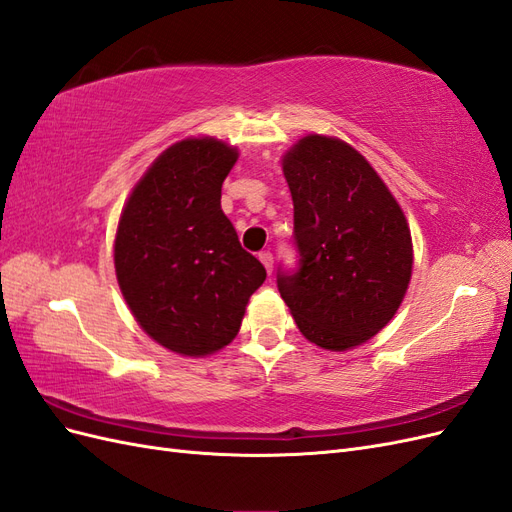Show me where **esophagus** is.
Here are the masks:
<instances>
[{"label": "esophagus", "instance_id": "1", "mask_svg": "<svg viewBox=\"0 0 512 512\" xmlns=\"http://www.w3.org/2000/svg\"><path fill=\"white\" fill-rule=\"evenodd\" d=\"M258 258H260L262 265H265L267 273H271V271H273V254H271V252H260Z\"/></svg>", "mask_w": 512, "mask_h": 512}]
</instances>
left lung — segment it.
Listing matches in <instances>:
<instances>
[{
  "label": "left lung",
  "instance_id": "left-lung-1",
  "mask_svg": "<svg viewBox=\"0 0 512 512\" xmlns=\"http://www.w3.org/2000/svg\"><path fill=\"white\" fill-rule=\"evenodd\" d=\"M294 205L297 267L277 290L299 331L320 348L348 350L386 327L412 273L410 228L393 194L350 145L305 136L284 158Z\"/></svg>",
  "mask_w": 512,
  "mask_h": 512
}]
</instances>
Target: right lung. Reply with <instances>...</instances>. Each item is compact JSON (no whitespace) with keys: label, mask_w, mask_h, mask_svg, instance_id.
Listing matches in <instances>:
<instances>
[{"label":"right lung","mask_w":512,"mask_h":512,"mask_svg":"<svg viewBox=\"0 0 512 512\" xmlns=\"http://www.w3.org/2000/svg\"><path fill=\"white\" fill-rule=\"evenodd\" d=\"M237 151L215 138L166 149L132 190L115 239V271L138 324L164 348L203 356L230 344L265 282L224 215L222 183Z\"/></svg>","instance_id":"right-lung-1"}]
</instances>
